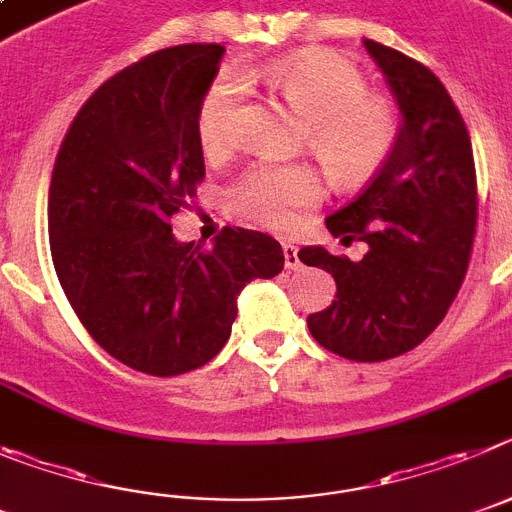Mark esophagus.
I'll use <instances>...</instances> for the list:
<instances>
[{
    "label": "esophagus",
    "mask_w": 512,
    "mask_h": 512,
    "mask_svg": "<svg viewBox=\"0 0 512 512\" xmlns=\"http://www.w3.org/2000/svg\"><path fill=\"white\" fill-rule=\"evenodd\" d=\"M283 255H285V267L288 270H301V257H298V247L283 242Z\"/></svg>",
    "instance_id": "1"
}]
</instances>
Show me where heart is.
<instances>
[{
	"mask_svg": "<svg viewBox=\"0 0 512 512\" xmlns=\"http://www.w3.org/2000/svg\"><path fill=\"white\" fill-rule=\"evenodd\" d=\"M275 94L303 114V142L339 183H357L380 168L393 150L400 117L388 96L370 94L354 63L331 53L290 55L265 68ZM245 84L237 73H222L199 107L201 147L224 155L237 145L239 101ZM324 183L306 163H262L239 178L232 201L252 222L285 229L298 209L321 199Z\"/></svg>",
	"mask_w": 512,
	"mask_h": 512,
	"instance_id": "1",
	"label": "heart"
}]
</instances>
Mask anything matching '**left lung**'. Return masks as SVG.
Wrapping results in <instances>:
<instances>
[{"instance_id":"1","label":"left lung","mask_w":512,"mask_h":512,"mask_svg":"<svg viewBox=\"0 0 512 512\" xmlns=\"http://www.w3.org/2000/svg\"><path fill=\"white\" fill-rule=\"evenodd\" d=\"M400 112L388 160L352 204L326 216L359 262L303 247L301 262L336 280V301L308 316L313 339L339 357L382 362L418 347L449 311L467 275L477 176L467 124L439 78L398 50L365 40Z\"/></svg>"}]
</instances>
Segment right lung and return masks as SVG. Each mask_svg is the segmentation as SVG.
Returning a JSON list of instances; mask_svg holds the SVG:
<instances>
[{
	"label": "right lung",
	"instance_id": "1",
	"mask_svg": "<svg viewBox=\"0 0 512 512\" xmlns=\"http://www.w3.org/2000/svg\"><path fill=\"white\" fill-rule=\"evenodd\" d=\"M222 53L176 45L109 78L73 119L50 181V255L68 303L101 349L155 377L222 352L242 288L285 262L270 234L227 227L201 250L170 227L204 178L196 119Z\"/></svg>",
	"mask_w": 512,
	"mask_h": 512
}]
</instances>
